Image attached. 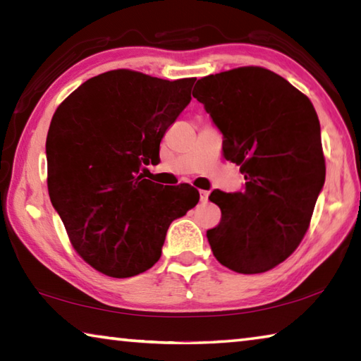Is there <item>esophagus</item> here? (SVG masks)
<instances>
[{
  "label": "esophagus",
  "instance_id": "esophagus-1",
  "mask_svg": "<svg viewBox=\"0 0 361 361\" xmlns=\"http://www.w3.org/2000/svg\"><path fill=\"white\" fill-rule=\"evenodd\" d=\"M199 194H200V202H207V200H209V191H204V189H200L199 191Z\"/></svg>",
  "mask_w": 361,
  "mask_h": 361
}]
</instances>
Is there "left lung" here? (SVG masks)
<instances>
[{
  "instance_id": "obj_1",
  "label": "left lung",
  "mask_w": 361,
  "mask_h": 361,
  "mask_svg": "<svg viewBox=\"0 0 361 361\" xmlns=\"http://www.w3.org/2000/svg\"><path fill=\"white\" fill-rule=\"evenodd\" d=\"M192 97L245 178L243 191L210 194L221 209V221L207 231L212 252L234 272H266L301 243L325 183L319 116L302 92L261 66L205 76Z\"/></svg>"
}]
</instances>
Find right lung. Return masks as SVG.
I'll list each match as a JSON object with an SVG mask.
<instances>
[{
    "label": "right lung",
    "instance_id": "1",
    "mask_svg": "<svg viewBox=\"0 0 361 361\" xmlns=\"http://www.w3.org/2000/svg\"><path fill=\"white\" fill-rule=\"evenodd\" d=\"M195 78L132 70L94 76L60 103L46 140L47 189L71 245L97 271L126 279L161 258L170 223L199 202L189 185L145 178Z\"/></svg>",
    "mask_w": 361,
    "mask_h": 361
}]
</instances>
